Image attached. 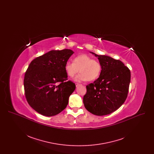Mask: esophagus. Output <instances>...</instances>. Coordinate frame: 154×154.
I'll list each match as a JSON object with an SVG mask.
<instances>
[{"label":"esophagus","mask_w":154,"mask_h":154,"mask_svg":"<svg viewBox=\"0 0 154 154\" xmlns=\"http://www.w3.org/2000/svg\"><path fill=\"white\" fill-rule=\"evenodd\" d=\"M81 84H79V83H76L75 84V86L77 87H79V86H80V85H81Z\"/></svg>","instance_id":"34e87169"}]
</instances>
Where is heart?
Returning a JSON list of instances; mask_svg holds the SVG:
<instances>
[{
	"instance_id": "heart-1",
	"label": "heart",
	"mask_w": 154,
	"mask_h": 154,
	"mask_svg": "<svg viewBox=\"0 0 154 154\" xmlns=\"http://www.w3.org/2000/svg\"><path fill=\"white\" fill-rule=\"evenodd\" d=\"M65 70L70 77L80 72L75 79L76 81H94L98 79L102 72V65L95 59L85 54L75 57L73 63L67 62L65 65Z\"/></svg>"
}]
</instances>
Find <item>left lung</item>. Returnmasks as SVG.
Instances as JSON below:
<instances>
[{"mask_svg": "<svg viewBox=\"0 0 154 154\" xmlns=\"http://www.w3.org/2000/svg\"><path fill=\"white\" fill-rule=\"evenodd\" d=\"M91 53L97 57L102 72L97 80L86 86L83 103L85 109L94 115H108L119 109L126 99L131 72L119 60Z\"/></svg>", "mask_w": 154, "mask_h": 154, "instance_id": "1", "label": "left lung"}]
</instances>
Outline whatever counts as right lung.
<instances>
[{
    "label": "right lung",
    "instance_id": "1",
    "mask_svg": "<svg viewBox=\"0 0 154 154\" xmlns=\"http://www.w3.org/2000/svg\"><path fill=\"white\" fill-rule=\"evenodd\" d=\"M73 53L69 49L51 50L30 62L23 80L25 94L39 114L51 117L66 108L75 85L67 81L65 65Z\"/></svg>",
    "mask_w": 154,
    "mask_h": 154
}]
</instances>
